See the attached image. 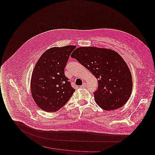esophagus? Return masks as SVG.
Returning a JSON list of instances; mask_svg holds the SVG:
<instances>
[{
  "instance_id": "34e87169",
  "label": "esophagus",
  "mask_w": 155,
  "mask_h": 155,
  "mask_svg": "<svg viewBox=\"0 0 155 155\" xmlns=\"http://www.w3.org/2000/svg\"><path fill=\"white\" fill-rule=\"evenodd\" d=\"M87 87V84H86V83H85V82H84V83L82 84V87L85 88V87Z\"/></svg>"
}]
</instances>
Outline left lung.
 <instances>
[{
	"instance_id": "obj_1",
	"label": "left lung",
	"mask_w": 155,
	"mask_h": 155,
	"mask_svg": "<svg viewBox=\"0 0 155 155\" xmlns=\"http://www.w3.org/2000/svg\"><path fill=\"white\" fill-rule=\"evenodd\" d=\"M71 57L97 80L98 87L94 95L99 107L105 110H113L125 104L132 92V75L117 52L94 46L80 47L74 50Z\"/></svg>"
}]
</instances>
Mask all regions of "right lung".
<instances>
[{
	"instance_id": "obj_1",
	"label": "right lung",
	"mask_w": 155,
	"mask_h": 155,
	"mask_svg": "<svg viewBox=\"0 0 155 155\" xmlns=\"http://www.w3.org/2000/svg\"><path fill=\"white\" fill-rule=\"evenodd\" d=\"M74 45L53 47L41 55L31 80L32 96L37 106L47 112L59 110L75 92L64 74V68Z\"/></svg>"
}]
</instances>
